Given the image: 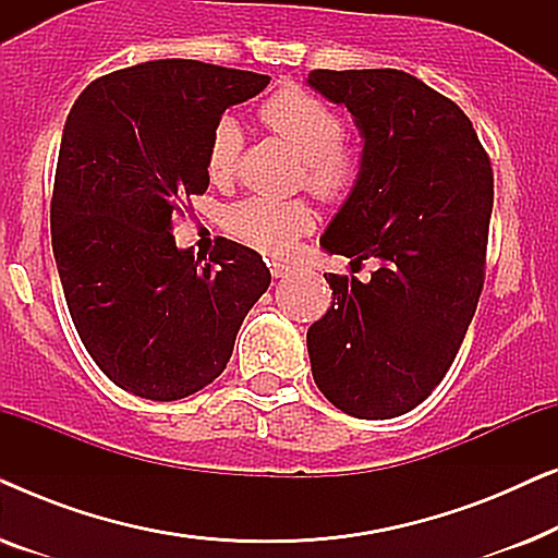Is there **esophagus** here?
<instances>
[{
	"label": "esophagus",
	"mask_w": 558,
	"mask_h": 558,
	"mask_svg": "<svg viewBox=\"0 0 558 558\" xmlns=\"http://www.w3.org/2000/svg\"><path fill=\"white\" fill-rule=\"evenodd\" d=\"M269 269H271V277L274 279H281V277H287L289 266H284V264H269Z\"/></svg>",
	"instance_id": "1"
}]
</instances>
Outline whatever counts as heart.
Here are the masks:
<instances>
[{
    "label": "heart",
    "instance_id": "b5f03b06",
    "mask_svg": "<svg viewBox=\"0 0 558 558\" xmlns=\"http://www.w3.org/2000/svg\"><path fill=\"white\" fill-rule=\"evenodd\" d=\"M258 119L274 136L284 140L304 159V185L325 203H340L361 180V155L348 144L342 117L330 104L300 86L274 90L258 106ZM243 132L235 119L223 117L213 126L205 170L213 182H228L239 172ZM315 226L304 201H266L246 197L226 213V228L235 239L266 254H284L292 243Z\"/></svg>",
    "mask_w": 558,
    "mask_h": 558
}]
</instances>
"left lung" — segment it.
<instances>
[{
    "label": "left lung",
    "instance_id": "obj_1",
    "mask_svg": "<svg viewBox=\"0 0 558 558\" xmlns=\"http://www.w3.org/2000/svg\"><path fill=\"white\" fill-rule=\"evenodd\" d=\"M363 134L361 180L319 243L378 269L325 274L332 307L307 332L325 399L357 418L416 409L447 376L485 284L493 167L460 106L393 68L312 71Z\"/></svg>",
    "mask_w": 558,
    "mask_h": 558
}]
</instances>
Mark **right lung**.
Instances as JSON below:
<instances>
[{"label": "right lung", "mask_w": 558, "mask_h": 558, "mask_svg": "<svg viewBox=\"0 0 558 558\" xmlns=\"http://www.w3.org/2000/svg\"><path fill=\"white\" fill-rule=\"evenodd\" d=\"M266 86L262 73L149 60L96 78L68 113L52 254L81 342L129 393L178 401L213 384L269 289L254 248L218 239L210 258H195L172 235L190 197L208 190L213 126Z\"/></svg>", "instance_id": "obj_1"}]
</instances>
